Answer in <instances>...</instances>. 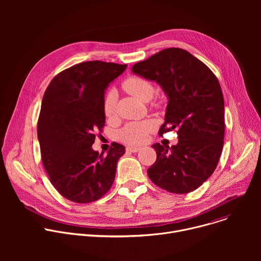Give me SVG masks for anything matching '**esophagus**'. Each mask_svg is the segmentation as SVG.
Returning a JSON list of instances; mask_svg holds the SVG:
<instances>
[{
    "instance_id": "obj_1",
    "label": "esophagus",
    "mask_w": 261,
    "mask_h": 261,
    "mask_svg": "<svg viewBox=\"0 0 261 261\" xmlns=\"http://www.w3.org/2000/svg\"><path fill=\"white\" fill-rule=\"evenodd\" d=\"M127 152H129V153H138L140 150H141V147H137V146H127Z\"/></svg>"
}]
</instances>
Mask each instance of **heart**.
Returning a JSON list of instances; mask_svg holds the SVG:
<instances>
[{"mask_svg":"<svg viewBox=\"0 0 261 261\" xmlns=\"http://www.w3.org/2000/svg\"><path fill=\"white\" fill-rule=\"evenodd\" d=\"M123 88L130 93L132 96L137 98L142 102L150 101L154 95V87L153 85L141 77L131 76L128 77L123 83ZM116 100L117 94L115 91H110L103 103L104 114L106 117L110 118L115 115L116 110ZM155 127V122L152 120H145L141 122H131L127 124L119 133L121 140L129 144H141L143 143L148 133H150Z\"/></svg>","mask_w":261,"mask_h":261,"instance_id":"1","label":"heart"}]
</instances>
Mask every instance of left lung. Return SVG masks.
<instances>
[{"label":"left lung","mask_w":261,"mask_h":261,"mask_svg":"<svg viewBox=\"0 0 261 261\" xmlns=\"http://www.w3.org/2000/svg\"><path fill=\"white\" fill-rule=\"evenodd\" d=\"M131 71L157 83L167 97L160 132L177 130L175 145H152L157 159L147 169L148 177L171 193L194 191L216 169L224 144V99L217 77L181 48L163 49Z\"/></svg>","instance_id":"8db88e82"}]
</instances>
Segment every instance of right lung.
Here are the masks:
<instances>
[{"label":"right lung","mask_w":261,"mask_h":261,"mask_svg":"<svg viewBox=\"0 0 261 261\" xmlns=\"http://www.w3.org/2000/svg\"><path fill=\"white\" fill-rule=\"evenodd\" d=\"M126 68L80 63L59 73L44 93L37 126L43 166L54 187L73 202L96 201L114 184L125 146L115 142L104 155L92 145L105 124V91Z\"/></svg>","instance_id":"add662e5"}]
</instances>
